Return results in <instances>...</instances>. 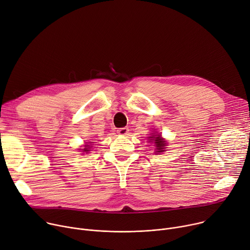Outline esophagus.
<instances>
[{
    "mask_svg": "<svg viewBox=\"0 0 250 250\" xmlns=\"http://www.w3.org/2000/svg\"><path fill=\"white\" fill-rule=\"evenodd\" d=\"M117 131L120 135H126V134H128L129 129L126 128V127H122V128H119Z\"/></svg>",
    "mask_w": 250,
    "mask_h": 250,
    "instance_id": "esophagus-1",
    "label": "esophagus"
}]
</instances>
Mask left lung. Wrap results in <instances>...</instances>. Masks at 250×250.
Here are the masks:
<instances>
[{"mask_svg":"<svg viewBox=\"0 0 250 250\" xmlns=\"http://www.w3.org/2000/svg\"><path fill=\"white\" fill-rule=\"evenodd\" d=\"M157 133V131H155L154 133H151L152 135L148 137L149 142H153L154 146H155V153H161L165 151V148L167 146V142L164 140V138H162L161 134H155Z\"/></svg>","mask_w":250,"mask_h":250,"instance_id":"obj_1","label":"left lung"}]
</instances>
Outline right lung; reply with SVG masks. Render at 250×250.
Here are the masks:
<instances>
[{"label": "right lung", "instance_id": "right-lung-1", "mask_svg": "<svg viewBox=\"0 0 250 250\" xmlns=\"http://www.w3.org/2000/svg\"><path fill=\"white\" fill-rule=\"evenodd\" d=\"M89 144H91V142H87V144L84 146V148H82L81 150L83 151V152H86V153H88L91 149V147H92V145H89Z\"/></svg>", "mask_w": 250, "mask_h": 250}]
</instances>
